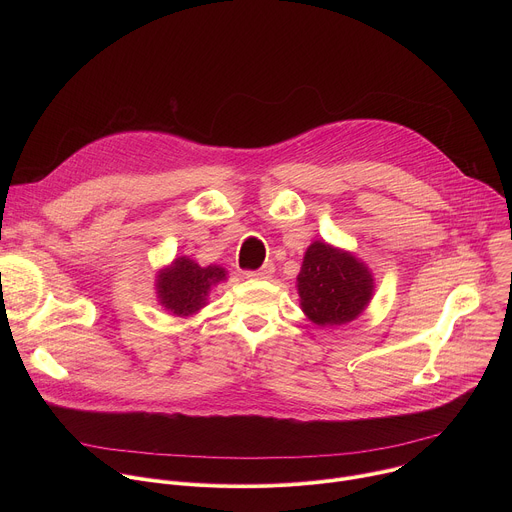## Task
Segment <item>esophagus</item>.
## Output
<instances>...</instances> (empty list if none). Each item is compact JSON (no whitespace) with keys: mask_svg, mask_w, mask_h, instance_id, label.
Returning a JSON list of instances; mask_svg holds the SVG:
<instances>
[{"mask_svg":"<svg viewBox=\"0 0 512 512\" xmlns=\"http://www.w3.org/2000/svg\"><path fill=\"white\" fill-rule=\"evenodd\" d=\"M273 271H275V265H273V263H265L261 269H257V271H249V273H247V277H255V279H271Z\"/></svg>","mask_w":512,"mask_h":512,"instance_id":"obj_1","label":"esophagus"}]
</instances>
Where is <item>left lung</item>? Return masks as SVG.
Wrapping results in <instances>:
<instances>
[{"instance_id":"8db88e82","label":"left lung","mask_w":512,"mask_h":512,"mask_svg":"<svg viewBox=\"0 0 512 512\" xmlns=\"http://www.w3.org/2000/svg\"><path fill=\"white\" fill-rule=\"evenodd\" d=\"M375 279L352 253L314 241L298 275L304 314L318 326H342L356 320L373 298Z\"/></svg>"}]
</instances>
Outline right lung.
Instances as JSON below:
<instances>
[{
    "instance_id": "1",
    "label": "right lung",
    "mask_w": 512,
    "mask_h": 512,
    "mask_svg": "<svg viewBox=\"0 0 512 512\" xmlns=\"http://www.w3.org/2000/svg\"><path fill=\"white\" fill-rule=\"evenodd\" d=\"M225 279L227 271L223 267H200L188 257H178L158 273L156 294L160 304L174 316H190L206 306L208 291Z\"/></svg>"
}]
</instances>
